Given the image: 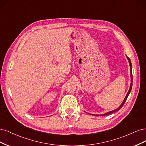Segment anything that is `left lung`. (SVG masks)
Listing matches in <instances>:
<instances>
[{
    "label": "left lung",
    "mask_w": 146,
    "mask_h": 146,
    "mask_svg": "<svg viewBox=\"0 0 146 146\" xmlns=\"http://www.w3.org/2000/svg\"><path fill=\"white\" fill-rule=\"evenodd\" d=\"M126 57H127V59H128V60H129V65H130V78H131V82H130V88H129V92H127V95H126V96H125V98H124V101H123V102H122V104L119 106V107H117V109H115V110H111V111H110L107 112V113H104V114H101V115H93V114H92V115H96V116H99V115H100V116H106V115H110V114L113 113H115V112H116V111H118L119 110H120V109H121L122 107H123V106H124L125 102L126 101L127 99V98H128V96H129V95L130 93V92H131V87H132V84H133V83H132V82H133V77H132V68H131V67H132V66H131V60H130V59H129V58H128L127 56H126Z\"/></svg>",
    "instance_id": "left-lung-1"
}]
</instances>
